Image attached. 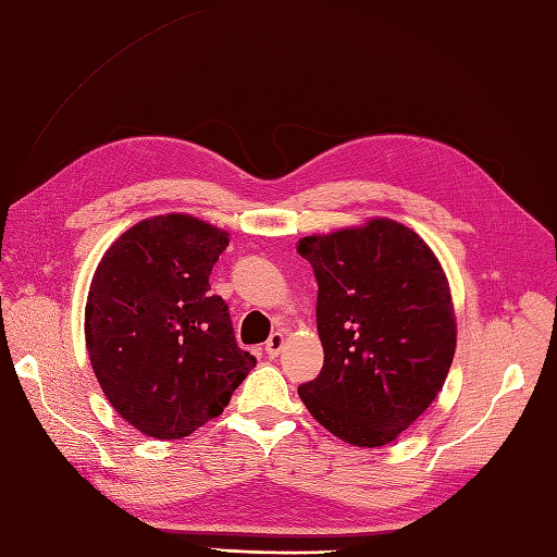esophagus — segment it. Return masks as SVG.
Listing matches in <instances>:
<instances>
[{
    "label": "esophagus",
    "instance_id": "34e87169",
    "mask_svg": "<svg viewBox=\"0 0 557 557\" xmlns=\"http://www.w3.org/2000/svg\"><path fill=\"white\" fill-rule=\"evenodd\" d=\"M283 344H285V333H272V337L267 339V344H264V351H267V356H278L281 354V349H283Z\"/></svg>",
    "mask_w": 557,
    "mask_h": 557
}]
</instances>
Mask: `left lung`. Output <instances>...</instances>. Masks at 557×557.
<instances>
[{"mask_svg": "<svg viewBox=\"0 0 557 557\" xmlns=\"http://www.w3.org/2000/svg\"><path fill=\"white\" fill-rule=\"evenodd\" d=\"M311 264L323 370L297 388L339 441L382 447L441 394L457 349L449 283L417 232L388 218L297 242Z\"/></svg>", "mask_w": 557, "mask_h": 557, "instance_id": "8db88e82", "label": "left lung"}]
</instances>
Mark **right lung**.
Segmentation results:
<instances>
[{"instance_id":"right-lung-1","label":"right lung","mask_w":557,"mask_h":557,"mask_svg":"<svg viewBox=\"0 0 557 557\" xmlns=\"http://www.w3.org/2000/svg\"><path fill=\"white\" fill-rule=\"evenodd\" d=\"M230 232L185 213L133 224L102 255L84 335L102 394L149 438H185L222 414L255 368L208 276Z\"/></svg>"}]
</instances>
